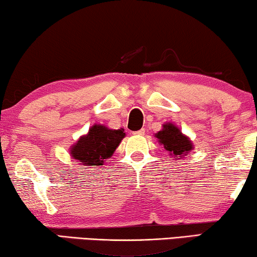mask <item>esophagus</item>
<instances>
[{"instance_id":"34e87169","label":"esophagus","mask_w":257,"mask_h":257,"mask_svg":"<svg viewBox=\"0 0 257 257\" xmlns=\"http://www.w3.org/2000/svg\"><path fill=\"white\" fill-rule=\"evenodd\" d=\"M133 135H136V136H144V135H145V128H142V130H139V131L133 132Z\"/></svg>"}]
</instances>
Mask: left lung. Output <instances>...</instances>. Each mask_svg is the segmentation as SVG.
Wrapping results in <instances>:
<instances>
[{
    "mask_svg": "<svg viewBox=\"0 0 257 257\" xmlns=\"http://www.w3.org/2000/svg\"><path fill=\"white\" fill-rule=\"evenodd\" d=\"M156 137L159 139V143L163 144L164 149L171 152V157L177 160L192 150V143L173 124L164 125L163 131L158 132Z\"/></svg>",
    "mask_w": 257,
    "mask_h": 257,
    "instance_id": "8db88e82",
    "label": "left lung"
}]
</instances>
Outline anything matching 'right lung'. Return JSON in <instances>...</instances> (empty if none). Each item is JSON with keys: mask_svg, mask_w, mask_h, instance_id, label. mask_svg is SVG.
<instances>
[{"mask_svg": "<svg viewBox=\"0 0 257 257\" xmlns=\"http://www.w3.org/2000/svg\"><path fill=\"white\" fill-rule=\"evenodd\" d=\"M124 137V130H108L103 125H94L89 135L82 137L72 147V158L85 166H100L113 154Z\"/></svg>", "mask_w": 257, "mask_h": 257, "instance_id": "obj_1", "label": "right lung"}]
</instances>
